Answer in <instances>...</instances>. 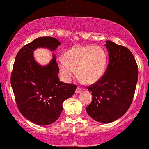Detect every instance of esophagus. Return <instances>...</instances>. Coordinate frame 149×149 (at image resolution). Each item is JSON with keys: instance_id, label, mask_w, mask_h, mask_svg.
<instances>
[{"instance_id": "1", "label": "esophagus", "mask_w": 149, "mask_h": 149, "mask_svg": "<svg viewBox=\"0 0 149 149\" xmlns=\"http://www.w3.org/2000/svg\"><path fill=\"white\" fill-rule=\"evenodd\" d=\"M82 91V89L81 88H79V87H77V89H76V92L77 93H80Z\"/></svg>"}]
</instances>
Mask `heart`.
Masks as SVG:
<instances>
[{"instance_id":"obj_1","label":"heart","mask_w":149,"mask_h":149,"mask_svg":"<svg viewBox=\"0 0 149 149\" xmlns=\"http://www.w3.org/2000/svg\"><path fill=\"white\" fill-rule=\"evenodd\" d=\"M107 63L105 50L98 46L72 48L59 62V68L65 79L70 80L77 70L78 77L86 84L97 81L104 74Z\"/></svg>"}]
</instances>
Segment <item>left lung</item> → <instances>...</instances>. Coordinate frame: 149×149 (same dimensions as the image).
<instances>
[{
  "label": "left lung",
  "instance_id": "obj_1",
  "mask_svg": "<svg viewBox=\"0 0 149 149\" xmlns=\"http://www.w3.org/2000/svg\"><path fill=\"white\" fill-rule=\"evenodd\" d=\"M109 63L104 74L87 87L91 102L86 108L93 119L103 123L114 121L125 114L132 104L138 79V66L127 47L106 41Z\"/></svg>",
  "mask_w": 149,
  "mask_h": 149
}]
</instances>
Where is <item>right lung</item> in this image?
I'll return each instance as SVG.
<instances>
[{
  "mask_svg": "<svg viewBox=\"0 0 149 149\" xmlns=\"http://www.w3.org/2000/svg\"><path fill=\"white\" fill-rule=\"evenodd\" d=\"M60 45L52 37L38 38L19 51L14 63L10 82L17 106L23 116L37 125H47L56 121L63 110V102L77 88L75 84L59 80L55 55L44 67L33 58L36 48L54 51Z\"/></svg>",
  "mask_w": 149,
  "mask_h": 149,
  "instance_id": "obj_1",
  "label": "right lung"
}]
</instances>
